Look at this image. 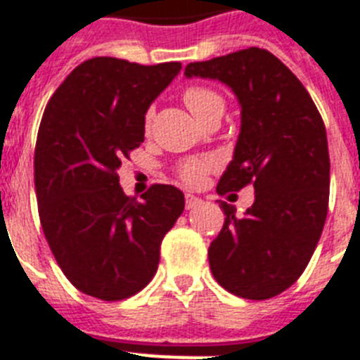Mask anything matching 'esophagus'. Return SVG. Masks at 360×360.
<instances>
[{
  "mask_svg": "<svg viewBox=\"0 0 360 360\" xmlns=\"http://www.w3.org/2000/svg\"><path fill=\"white\" fill-rule=\"evenodd\" d=\"M185 205H186V208H198V207H201V205H203V199L201 198H198V195H194V194H186L185 195Z\"/></svg>",
  "mask_w": 360,
  "mask_h": 360,
  "instance_id": "esophagus-1",
  "label": "esophagus"
}]
</instances>
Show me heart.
Returning <instances> with one entry per match:
<instances>
[{"label":"heart","mask_w":360,"mask_h":360,"mask_svg":"<svg viewBox=\"0 0 360 360\" xmlns=\"http://www.w3.org/2000/svg\"><path fill=\"white\" fill-rule=\"evenodd\" d=\"M185 98V104L188 105V110L192 111L195 119H201L205 113H208L214 108H221L223 110V98L217 95L216 91L212 89H208V87H201V86H194L188 87L183 95ZM153 117V111H148L146 119H144V124H146V128L150 126ZM208 168H210V162L208 161H186L185 165L179 168V175L181 179L185 181L186 185H201L205 179V175H207Z\"/></svg>","instance_id":"obj_1"}]
</instances>
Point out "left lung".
Returning <instances> with one entry per match:
<instances>
[{
    "label": "left lung",
    "instance_id": "left-lung-1",
    "mask_svg": "<svg viewBox=\"0 0 360 360\" xmlns=\"http://www.w3.org/2000/svg\"><path fill=\"white\" fill-rule=\"evenodd\" d=\"M185 77L219 80L241 108L234 155L217 194L255 186V203L241 217L232 205H219L226 217L208 249L210 271L236 297H276L304 273L328 216L322 117L291 69L258 47L188 63Z\"/></svg>",
    "mask_w": 360,
    "mask_h": 360
}]
</instances>
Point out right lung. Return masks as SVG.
Segmentation results:
<instances>
[{"mask_svg": "<svg viewBox=\"0 0 360 360\" xmlns=\"http://www.w3.org/2000/svg\"><path fill=\"white\" fill-rule=\"evenodd\" d=\"M179 71V62L96 56L72 69L44 111L34 152L41 229L63 274L89 297L122 300L146 288L185 210L179 188L153 185L137 201L117 175L144 141L148 108Z\"/></svg>", "mask_w": 360, "mask_h": 360, "instance_id": "obj_1", "label": "right lung"}]
</instances>
